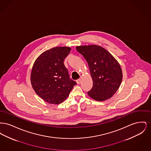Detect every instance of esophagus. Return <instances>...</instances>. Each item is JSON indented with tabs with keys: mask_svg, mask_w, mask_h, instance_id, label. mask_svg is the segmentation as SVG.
Wrapping results in <instances>:
<instances>
[{
	"mask_svg": "<svg viewBox=\"0 0 151 151\" xmlns=\"http://www.w3.org/2000/svg\"><path fill=\"white\" fill-rule=\"evenodd\" d=\"M80 81H81V79H78V80H76V83H77V84H79L80 83Z\"/></svg>",
	"mask_w": 151,
	"mask_h": 151,
	"instance_id": "obj_1",
	"label": "esophagus"
}]
</instances>
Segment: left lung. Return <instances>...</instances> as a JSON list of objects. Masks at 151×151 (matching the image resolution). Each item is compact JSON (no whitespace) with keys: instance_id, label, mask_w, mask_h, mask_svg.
<instances>
[{"instance_id":"left-lung-1","label":"left lung","mask_w":151,"mask_h":151,"mask_svg":"<svg viewBox=\"0 0 151 151\" xmlns=\"http://www.w3.org/2000/svg\"><path fill=\"white\" fill-rule=\"evenodd\" d=\"M76 49L86 59L93 80V86L88 94L99 101L111 97L122 80V70L116 60L98 45L77 46Z\"/></svg>"}]
</instances>
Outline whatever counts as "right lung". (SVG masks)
<instances>
[{
  "mask_svg": "<svg viewBox=\"0 0 151 151\" xmlns=\"http://www.w3.org/2000/svg\"><path fill=\"white\" fill-rule=\"evenodd\" d=\"M70 51L68 47H53L41 54L33 65L32 86L36 93L48 103H61L76 84L70 79L63 63Z\"/></svg>",
  "mask_w": 151,
  "mask_h": 151,
  "instance_id": "add662e5",
  "label": "right lung"
}]
</instances>
